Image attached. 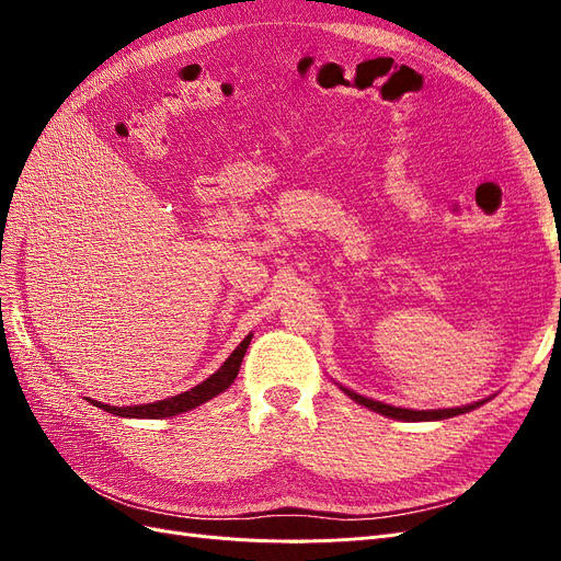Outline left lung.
Returning <instances> with one entry per match:
<instances>
[{"label": "left lung", "mask_w": 561, "mask_h": 561, "mask_svg": "<svg viewBox=\"0 0 561 561\" xmlns=\"http://www.w3.org/2000/svg\"><path fill=\"white\" fill-rule=\"evenodd\" d=\"M344 393L355 400L358 404H365L369 407V410H375L388 419H398V421H439V419H449V416H458V414H466L470 410H474V407H480L484 402H474V404H468V407H454V410H402V407H390V404H383V402H377L371 398H363L358 393H353V390H346Z\"/></svg>", "instance_id": "8db88e82"}]
</instances>
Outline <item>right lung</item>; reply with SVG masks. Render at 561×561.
<instances>
[{"label":"right lung","mask_w":561,"mask_h":561,"mask_svg":"<svg viewBox=\"0 0 561 561\" xmlns=\"http://www.w3.org/2000/svg\"><path fill=\"white\" fill-rule=\"evenodd\" d=\"M250 339L252 336L248 334L243 342L236 346V351L229 355V358L225 360V365L215 371V375H210L206 381H201L198 386L184 390V393H180V396L165 398V400L151 402V404H133V407H110V404H103V402H95L91 398H89V402L100 407V410L114 414V416H130V419H165V416L190 412V410H194V407L213 400L215 396H219L222 390H227L233 383L236 375H239V369H241V363H243V355L248 351Z\"/></svg>","instance_id":"obj_1"}]
</instances>
